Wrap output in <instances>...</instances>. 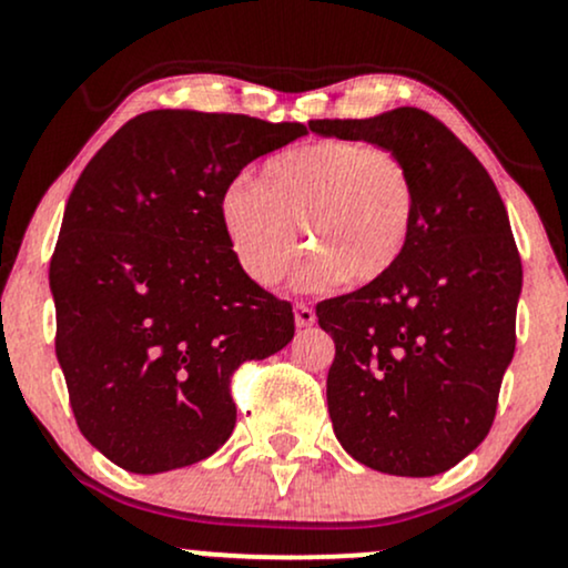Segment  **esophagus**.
I'll return each instance as SVG.
<instances>
[{
  "instance_id": "1",
  "label": "esophagus",
  "mask_w": 568,
  "mask_h": 568,
  "mask_svg": "<svg viewBox=\"0 0 568 568\" xmlns=\"http://www.w3.org/2000/svg\"><path fill=\"white\" fill-rule=\"evenodd\" d=\"M293 317H296V325L298 328H306V325L315 323V310L306 304H296L293 306Z\"/></svg>"
}]
</instances>
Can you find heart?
<instances>
[{
    "mask_svg": "<svg viewBox=\"0 0 568 568\" xmlns=\"http://www.w3.org/2000/svg\"><path fill=\"white\" fill-rule=\"evenodd\" d=\"M414 211L406 162L361 141L285 149L264 162L256 184L232 181L219 197L226 243L245 275L264 288H277L296 266V226L315 251L302 266V283L382 277L408 243Z\"/></svg>",
    "mask_w": 568,
    "mask_h": 568,
    "instance_id": "b5f03b06",
    "label": "heart"
}]
</instances>
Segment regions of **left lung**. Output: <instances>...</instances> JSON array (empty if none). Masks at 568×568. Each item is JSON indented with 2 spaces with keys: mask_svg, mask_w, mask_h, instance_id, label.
Here are the masks:
<instances>
[{
  "mask_svg": "<svg viewBox=\"0 0 568 568\" xmlns=\"http://www.w3.org/2000/svg\"><path fill=\"white\" fill-rule=\"evenodd\" d=\"M325 139L395 152L416 211L400 258L347 296L317 304L336 344L328 414L352 459L429 478L480 446L515 352L524 270L505 202L478 158L433 114L312 120Z\"/></svg>",
  "mask_w": 568,
  "mask_h": 568,
  "instance_id": "left-lung-1",
  "label": "left lung"
}]
</instances>
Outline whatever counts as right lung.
Instances as JSON below:
<instances>
[{"mask_svg":"<svg viewBox=\"0 0 568 568\" xmlns=\"http://www.w3.org/2000/svg\"><path fill=\"white\" fill-rule=\"evenodd\" d=\"M302 122L158 109L98 149L50 258L55 355L80 433L128 473L194 465L230 440L232 374L293 338V310L245 275L219 197Z\"/></svg>","mask_w":568,"mask_h":568,"instance_id":"obj_1","label":"right lung"}]
</instances>
